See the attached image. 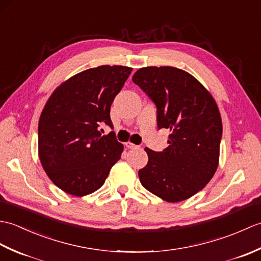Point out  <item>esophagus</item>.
<instances>
[{"instance_id": "34e87169", "label": "esophagus", "mask_w": 261, "mask_h": 261, "mask_svg": "<svg viewBox=\"0 0 261 261\" xmlns=\"http://www.w3.org/2000/svg\"><path fill=\"white\" fill-rule=\"evenodd\" d=\"M124 145H125L126 148H129V149H137V148H139V146H137V145H135V143H132V142H130V141L125 142Z\"/></svg>"}]
</instances>
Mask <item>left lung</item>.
I'll list each match as a JSON object with an SVG mask.
<instances>
[{"mask_svg":"<svg viewBox=\"0 0 261 261\" xmlns=\"http://www.w3.org/2000/svg\"><path fill=\"white\" fill-rule=\"evenodd\" d=\"M157 108L158 129H169V146L146 148L148 164L139 170L142 186L166 202L195 195L219 165L222 120L212 95L195 77L169 66L143 67L132 77Z\"/></svg>","mask_w":261,"mask_h":261,"instance_id":"1","label":"left lung"}]
</instances>
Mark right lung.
Listing matches in <instances>:
<instances>
[{
    "label": "right lung",
    "instance_id": "1",
    "mask_svg": "<svg viewBox=\"0 0 261 261\" xmlns=\"http://www.w3.org/2000/svg\"><path fill=\"white\" fill-rule=\"evenodd\" d=\"M132 68L103 65L86 69L58 86L49 97L38 125L39 158L55 185L74 196L97 191L123 145L111 131L110 109Z\"/></svg>",
    "mask_w": 261,
    "mask_h": 261
}]
</instances>
